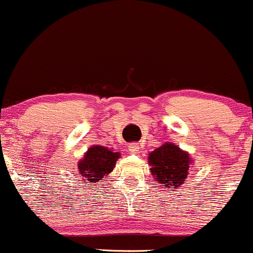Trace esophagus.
Wrapping results in <instances>:
<instances>
[{"label":"esophagus","mask_w":253,"mask_h":253,"mask_svg":"<svg viewBox=\"0 0 253 253\" xmlns=\"http://www.w3.org/2000/svg\"><path fill=\"white\" fill-rule=\"evenodd\" d=\"M128 150L132 152V154H137V152L139 151V146H138V144L132 143V144H129Z\"/></svg>","instance_id":"esophagus-1"}]
</instances>
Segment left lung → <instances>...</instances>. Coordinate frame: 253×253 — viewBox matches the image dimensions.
Listing matches in <instances>:
<instances>
[{
  "instance_id": "1",
  "label": "left lung",
  "mask_w": 253,
  "mask_h": 253,
  "mask_svg": "<svg viewBox=\"0 0 253 253\" xmlns=\"http://www.w3.org/2000/svg\"><path fill=\"white\" fill-rule=\"evenodd\" d=\"M191 160L187 152L174 144L166 143L149 155V165L157 184L166 188H177L186 181Z\"/></svg>"
}]
</instances>
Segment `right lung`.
Segmentation results:
<instances>
[{
	"label": "right lung",
	"instance_id": "1",
	"mask_svg": "<svg viewBox=\"0 0 253 253\" xmlns=\"http://www.w3.org/2000/svg\"><path fill=\"white\" fill-rule=\"evenodd\" d=\"M119 157L120 154L114 152L113 150L101 145L92 146L85 154L84 160L79 162L78 169L85 182L97 184L107 174L113 171Z\"/></svg>",
	"mask_w": 253,
	"mask_h": 253
}]
</instances>
